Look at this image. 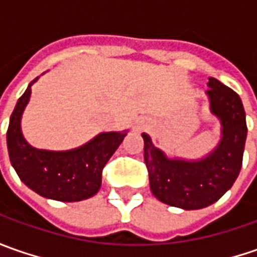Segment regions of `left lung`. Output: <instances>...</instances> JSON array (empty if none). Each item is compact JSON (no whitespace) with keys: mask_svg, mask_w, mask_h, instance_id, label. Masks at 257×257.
Listing matches in <instances>:
<instances>
[{"mask_svg":"<svg viewBox=\"0 0 257 257\" xmlns=\"http://www.w3.org/2000/svg\"><path fill=\"white\" fill-rule=\"evenodd\" d=\"M209 87L212 111L222 120L223 127L222 142L209 157L200 162L169 160L147 134H142L152 193L160 202L186 210L217 202L232 187L242 167L247 134L242 100L213 77Z\"/></svg>","mask_w":257,"mask_h":257,"instance_id":"1","label":"left lung"}]
</instances>
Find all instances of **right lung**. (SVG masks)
<instances>
[{
    "mask_svg": "<svg viewBox=\"0 0 257 257\" xmlns=\"http://www.w3.org/2000/svg\"><path fill=\"white\" fill-rule=\"evenodd\" d=\"M30 94L31 84L18 98L7 132L10 160L18 177L35 193L53 200L78 202L94 196L101 186L104 166L127 133H101L70 152L34 149L25 142L20 125Z\"/></svg>",
    "mask_w": 257,
    "mask_h": 257,
    "instance_id": "add662e5",
    "label": "right lung"
}]
</instances>
